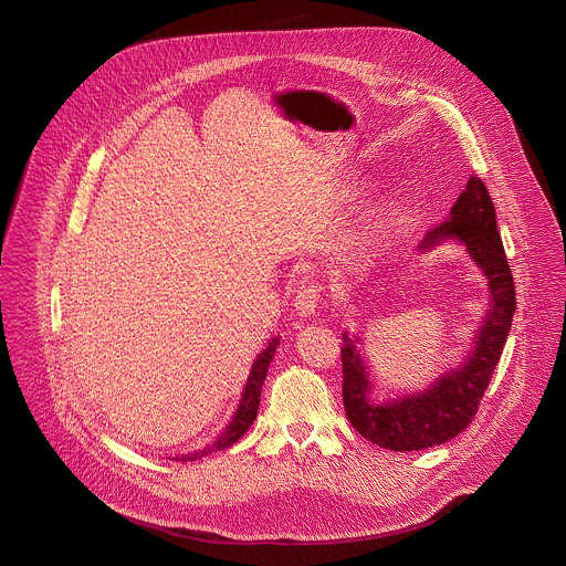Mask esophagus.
Masks as SVG:
<instances>
[{"label": "esophagus", "mask_w": 566, "mask_h": 566, "mask_svg": "<svg viewBox=\"0 0 566 566\" xmlns=\"http://www.w3.org/2000/svg\"><path fill=\"white\" fill-rule=\"evenodd\" d=\"M317 304H319V286L315 282L304 280L297 289V295L293 300V306L297 311L300 317H313L317 313Z\"/></svg>", "instance_id": "34e87169"}]
</instances>
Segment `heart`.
I'll return each instance as SVG.
<instances>
[{"mask_svg": "<svg viewBox=\"0 0 566 566\" xmlns=\"http://www.w3.org/2000/svg\"><path fill=\"white\" fill-rule=\"evenodd\" d=\"M385 223H387V221H385V217H380V219H378V223H374V227L369 229V233L365 235L369 244H371V242H376V240L380 238V233L385 231Z\"/></svg>", "mask_w": 566, "mask_h": 566, "instance_id": "1", "label": "heart"}]
</instances>
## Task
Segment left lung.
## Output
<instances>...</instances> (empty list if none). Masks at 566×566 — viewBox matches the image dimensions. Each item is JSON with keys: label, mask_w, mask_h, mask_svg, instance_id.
<instances>
[{"label": "left lung", "mask_w": 566, "mask_h": 566, "mask_svg": "<svg viewBox=\"0 0 566 566\" xmlns=\"http://www.w3.org/2000/svg\"><path fill=\"white\" fill-rule=\"evenodd\" d=\"M457 242L488 280V311L465 358L411 394L374 396V376L363 339L343 333V407L349 424L369 442L389 451H422L459 436L474 418L483 391L503 354L516 311L514 277L496 227L494 203L479 177H470L451 208L449 221L424 235L418 251L429 253Z\"/></svg>", "instance_id": "left-lung-1"}]
</instances>
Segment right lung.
Instances as JSON below:
<instances>
[{"label":"right lung","instance_id":"1","mask_svg":"<svg viewBox=\"0 0 566 566\" xmlns=\"http://www.w3.org/2000/svg\"><path fill=\"white\" fill-rule=\"evenodd\" d=\"M280 345V337H271L266 347L255 356L251 369H249V378L244 382V389L240 394V402L231 416V420L227 422L223 433L208 447L203 449H197V451L184 452V454H177L172 457L175 461H197L206 454H212V452L223 451L227 447L235 444L244 433L247 429L253 424L255 416H258V407H260V394H262V385L266 380V371H269V365L273 360V354Z\"/></svg>","mask_w":566,"mask_h":566}]
</instances>
